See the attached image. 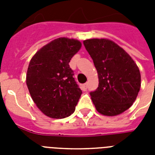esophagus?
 I'll use <instances>...</instances> for the list:
<instances>
[{
    "mask_svg": "<svg viewBox=\"0 0 155 155\" xmlns=\"http://www.w3.org/2000/svg\"><path fill=\"white\" fill-rule=\"evenodd\" d=\"M82 89L84 90V91H86V90L87 89V84H84L82 85Z\"/></svg>",
    "mask_w": 155,
    "mask_h": 155,
    "instance_id": "obj_1",
    "label": "esophagus"
}]
</instances>
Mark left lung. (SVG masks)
I'll use <instances>...</instances> for the list:
<instances>
[{"instance_id":"8db88e82","label":"left lung","mask_w":155,"mask_h":155,"mask_svg":"<svg viewBox=\"0 0 155 155\" xmlns=\"http://www.w3.org/2000/svg\"><path fill=\"white\" fill-rule=\"evenodd\" d=\"M99 78L96 91L90 92L97 110L117 116L130 108L141 87V74L130 54L113 41L92 38L84 41Z\"/></svg>"}]
</instances>
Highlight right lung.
Returning <instances> with one entry per match:
<instances>
[{
  "label": "right lung",
  "instance_id": "add662e5",
  "mask_svg": "<svg viewBox=\"0 0 155 155\" xmlns=\"http://www.w3.org/2000/svg\"><path fill=\"white\" fill-rule=\"evenodd\" d=\"M81 46L78 40L58 38L42 47L30 60L28 89L38 108L49 117L65 118L75 112L82 91L69 63Z\"/></svg>",
  "mask_w": 155,
  "mask_h": 155
}]
</instances>
